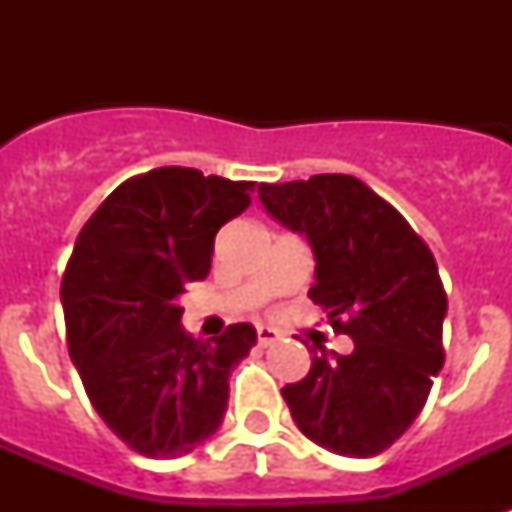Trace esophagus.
<instances>
[{
    "label": "esophagus",
    "instance_id": "1",
    "mask_svg": "<svg viewBox=\"0 0 512 512\" xmlns=\"http://www.w3.org/2000/svg\"><path fill=\"white\" fill-rule=\"evenodd\" d=\"M279 332L271 327H257V342L263 345V348H268V345H273V342L279 340Z\"/></svg>",
    "mask_w": 512,
    "mask_h": 512
}]
</instances>
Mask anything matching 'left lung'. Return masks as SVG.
Instances as JSON below:
<instances>
[{
    "label": "left lung",
    "mask_w": 512,
    "mask_h": 512,
    "mask_svg": "<svg viewBox=\"0 0 512 512\" xmlns=\"http://www.w3.org/2000/svg\"><path fill=\"white\" fill-rule=\"evenodd\" d=\"M276 220L316 255L308 297L353 340V353H313L284 385L292 420L319 446L374 457L404 436L444 366L446 292L436 257L390 201L353 175L260 183Z\"/></svg>",
    "instance_id": "8db88e82"
}]
</instances>
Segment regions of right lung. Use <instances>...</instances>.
<instances>
[{
    "label": "right lung",
    "mask_w": 512,
    "mask_h": 512,
    "mask_svg": "<svg viewBox=\"0 0 512 512\" xmlns=\"http://www.w3.org/2000/svg\"><path fill=\"white\" fill-rule=\"evenodd\" d=\"M252 191L159 167L108 193L76 236L60 284L68 353L95 412L143 457H183L220 428L228 374L257 342L252 324L193 340L177 305L188 281L207 279L217 231Z\"/></svg>",
    "instance_id": "add662e5"
}]
</instances>
